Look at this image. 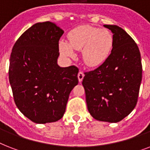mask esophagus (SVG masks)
I'll return each mask as SVG.
<instances>
[{"instance_id":"1","label":"esophagus","mask_w":150,"mask_h":150,"mask_svg":"<svg viewBox=\"0 0 150 150\" xmlns=\"http://www.w3.org/2000/svg\"><path fill=\"white\" fill-rule=\"evenodd\" d=\"M84 73L82 72V71H79V74H78V79H79V81L80 82H82V79H83V78H84Z\"/></svg>"}]
</instances>
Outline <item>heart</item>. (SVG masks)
I'll use <instances>...</instances> for the list:
<instances>
[{
    "instance_id": "1",
    "label": "heart",
    "mask_w": 150,
    "mask_h": 150,
    "mask_svg": "<svg viewBox=\"0 0 150 150\" xmlns=\"http://www.w3.org/2000/svg\"><path fill=\"white\" fill-rule=\"evenodd\" d=\"M113 47V36L107 29L91 25H80L68 34V43L61 40L59 49L64 57H73L74 50L82 51V60L89 67L102 64L109 57Z\"/></svg>"
}]
</instances>
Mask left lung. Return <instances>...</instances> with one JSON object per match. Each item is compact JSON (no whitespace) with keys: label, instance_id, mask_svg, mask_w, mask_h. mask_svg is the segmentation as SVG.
Returning a JSON list of instances; mask_svg holds the SVG:
<instances>
[{"label":"left lung","instance_id":"left-lung-1","mask_svg":"<svg viewBox=\"0 0 150 150\" xmlns=\"http://www.w3.org/2000/svg\"><path fill=\"white\" fill-rule=\"evenodd\" d=\"M103 26L113 33L111 53L100 67L85 72L82 85L92 117L116 123L128 116L137 103L142 61L137 44L123 29L114 25Z\"/></svg>","mask_w":150,"mask_h":150}]
</instances>
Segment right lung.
I'll use <instances>...</instances> for the list:
<instances>
[{
    "label": "right lung",
    "instance_id": "1",
    "mask_svg": "<svg viewBox=\"0 0 150 150\" xmlns=\"http://www.w3.org/2000/svg\"><path fill=\"white\" fill-rule=\"evenodd\" d=\"M63 33L53 22L36 23L18 39L11 54L8 75L14 100L35 123L60 120L69 94L79 82L77 67L57 64Z\"/></svg>",
    "mask_w": 150,
    "mask_h": 150
}]
</instances>
